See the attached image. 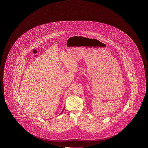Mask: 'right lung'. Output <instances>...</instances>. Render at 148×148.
Instances as JSON below:
<instances>
[{
    "instance_id": "obj_1",
    "label": "right lung",
    "mask_w": 148,
    "mask_h": 148,
    "mask_svg": "<svg viewBox=\"0 0 148 148\" xmlns=\"http://www.w3.org/2000/svg\"><path fill=\"white\" fill-rule=\"evenodd\" d=\"M64 109H63V110H62V112H61V113H62V112H63V110H64Z\"/></svg>"
}]
</instances>
